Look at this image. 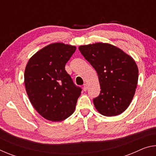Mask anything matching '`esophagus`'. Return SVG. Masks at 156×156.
I'll return each instance as SVG.
<instances>
[{
	"label": "esophagus",
	"instance_id": "1",
	"mask_svg": "<svg viewBox=\"0 0 156 156\" xmlns=\"http://www.w3.org/2000/svg\"><path fill=\"white\" fill-rule=\"evenodd\" d=\"M87 88H88L87 84H84V85H83V90H84V91H86L87 90Z\"/></svg>",
	"mask_w": 156,
	"mask_h": 156
}]
</instances>
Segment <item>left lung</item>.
I'll return each mask as SVG.
<instances>
[{
  "label": "left lung",
  "instance_id": "left-lung-1",
  "mask_svg": "<svg viewBox=\"0 0 156 156\" xmlns=\"http://www.w3.org/2000/svg\"><path fill=\"white\" fill-rule=\"evenodd\" d=\"M82 55L97 72L100 85L99 96L93 100L100 113L119 115L130 105L138 84L136 62L112 44L98 43L79 47Z\"/></svg>",
  "mask_w": 156,
  "mask_h": 156
}]
</instances>
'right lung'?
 <instances>
[{"instance_id":"1","label":"right lung","mask_w":156,"mask_h":156,"mask_svg":"<svg viewBox=\"0 0 156 156\" xmlns=\"http://www.w3.org/2000/svg\"><path fill=\"white\" fill-rule=\"evenodd\" d=\"M76 47L56 43L49 44L29 60L25 85L31 105L51 121H62L72 114L82 89L73 83L65 65Z\"/></svg>"}]
</instances>
